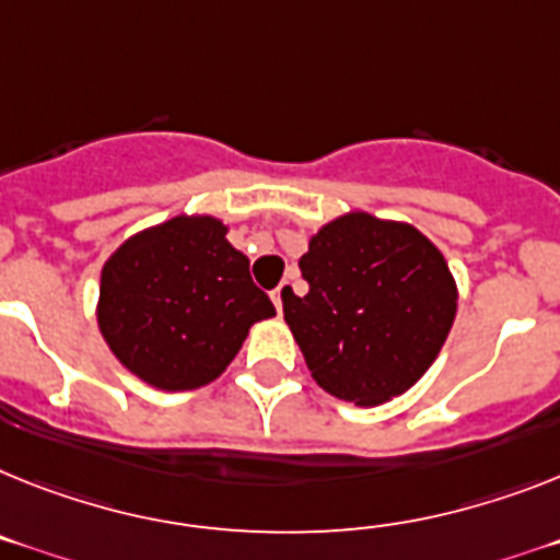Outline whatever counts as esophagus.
<instances>
[{
	"mask_svg": "<svg viewBox=\"0 0 560 560\" xmlns=\"http://www.w3.org/2000/svg\"><path fill=\"white\" fill-rule=\"evenodd\" d=\"M290 293V281H281L279 288L272 290V304H276V310L281 313V307H284V295Z\"/></svg>",
	"mask_w": 560,
	"mask_h": 560,
	"instance_id": "34e87169",
	"label": "esophagus"
}]
</instances>
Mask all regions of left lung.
I'll list each match as a JSON object with an SVG mask.
<instances>
[{
	"label": "left lung",
	"mask_w": 560,
	"mask_h": 560,
	"mask_svg": "<svg viewBox=\"0 0 560 560\" xmlns=\"http://www.w3.org/2000/svg\"><path fill=\"white\" fill-rule=\"evenodd\" d=\"M307 295H284V322L310 373L341 401L401 396L439 359L458 290L441 250L412 224L347 213L299 258Z\"/></svg>",
	"instance_id": "8db88e82"
}]
</instances>
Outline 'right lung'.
<instances>
[{"label": "right lung", "mask_w": 560, "mask_h": 560, "mask_svg": "<svg viewBox=\"0 0 560 560\" xmlns=\"http://www.w3.org/2000/svg\"><path fill=\"white\" fill-rule=\"evenodd\" d=\"M224 236L213 215H176L130 236L102 267L98 330L150 387L215 382L253 324L276 316L247 256Z\"/></svg>", "instance_id": "1"}]
</instances>
